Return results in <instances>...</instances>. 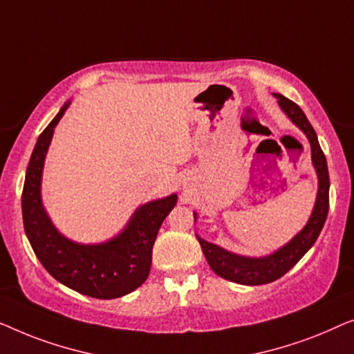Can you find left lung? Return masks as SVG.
Returning <instances> with one entry per match:
<instances>
[{"label":"left lung","instance_id":"left-lung-1","mask_svg":"<svg viewBox=\"0 0 354 354\" xmlns=\"http://www.w3.org/2000/svg\"><path fill=\"white\" fill-rule=\"evenodd\" d=\"M277 97L279 107L282 112L290 118L295 127L306 134L308 141L311 146V162L317 175V196L315 202V208L310 220L297 236H293L286 245L279 250L270 253L266 257H243L232 253L225 248L216 245V243L207 242L205 239L198 237L203 255H205L208 265L213 272L223 279L231 282L242 283V286H261V283H270L276 279L282 277L288 270H292L301 257L315 245L316 239L324 227L327 213H328V170L324 152L317 141L315 128L308 122V118L300 107L290 99L283 97L282 94H274ZM197 220V213L194 212V221Z\"/></svg>","mask_w":354,"mask_h":354}]
</instances>
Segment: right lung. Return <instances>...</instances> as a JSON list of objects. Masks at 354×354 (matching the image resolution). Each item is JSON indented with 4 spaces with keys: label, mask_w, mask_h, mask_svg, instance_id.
<instances>
[{
    "label": "right lung",
    "mask_w": 354,
    "mask_h": 354,
    "mask_svg": "<svg viewBox=\"0 0 354 354\" xmlns=\"http://www.w3.org/2000/svg\"><path fill=\"white\" fill-rule=\"evenodd\" d=\"M68 106L71 101L64 104L35 144L22 192L24 227L35 255L56 281L83 295L111 300L136 290L147 279L153 242L178 196L171 194L138 207L127 226L106 242L78 243L59 232L44 210L41 176L54 128Z\"/></svg>",
    "instance_id": "add662e5"
}]
</instances>
